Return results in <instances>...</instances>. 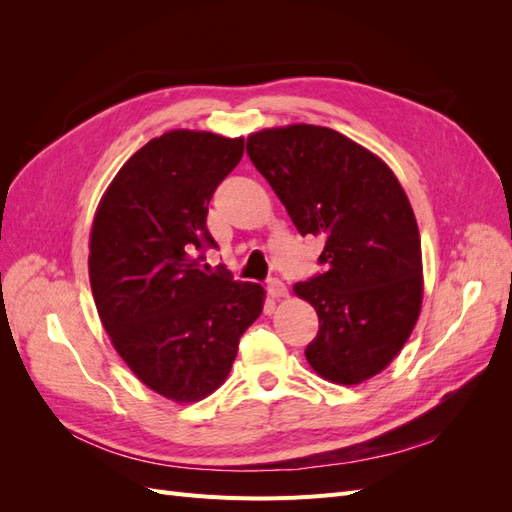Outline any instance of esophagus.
Returning a JSON list of instances; mask_svg holds the SVG:
<instances>
[{"label":"esophagus","mask_w":512,"mask_h":512,"mask_svg":"<svg viewBox=\"0 0 512 512\" xmlns=\"http://www.w3.org/2000/svg\"><path fill=\"white\" fill-rule=\"evenodd\" d=\"M267 292L271 294L273 299H280V297H286L288 288H286V284L282 280H275V277H273V280L267 282Z\"/></svg>","instance_id":"esophagus-1"}]
</instances>
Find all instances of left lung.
Returning a JSON list of instances; mask_svg holds the SVG:
<instances>
[{"mask_svg": "<svg viewBox=\"0 0 512 512\" xmlns=\"http://www.w3.org/2000/svg\"><path fill=\"white\" fill-rule=\"evenodd\" d=\"M247 156L301 235L324 239L327 271L294 284L320 322L307 363L346 386L380 374L423 301L421 237L404 188L374 153L307 123L250 134Z\"/></svg>", "mask_w": 512, "mask_h": 512, "instance_id": "obj_1", "label": "left lung"}]
</instances>
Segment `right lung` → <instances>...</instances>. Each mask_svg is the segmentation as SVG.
I'll list each match as a JSON object with an SVG mask.
<instances>
[{"instance_id": "1", "label": "right lung", "mask_w": 512, "mask_h": 512, "mask_svg": "<svg viewBox=\"0 0 512 512\" xmlns=\"http://www.w3.org/2000/svg\"><path fill=\"white\" fill-rule=\"evenodd\" d=\"M243 156V138L173 130L121 166L89 239L100 320L134 376L177 404L220 389L265 290L198 269L209 200ZM201 256L198 257L197 254Z\"/></svg>"}]
</instances>
